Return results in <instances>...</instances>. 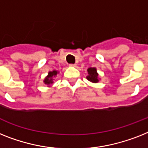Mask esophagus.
Wrapping results in <instances>:
<instances>
[{
	"instance_id": "esophagus-1",
	"label": "esophagus",
	"mask_w": 148,
	"mask_h": 148,
	"mask_svg": "<svg viewBox=\"0 0 148 148\" xmlns=\"http://www.w3.org/2000/svg\"><path fill=\"white\" fill-rule=\"evenodd\" d=\"M69 66H76V64H73V63H71V64H69Z\"/></svg>"
}]
</instances>
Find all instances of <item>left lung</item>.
<instances>
[{
  "mask_svg": "<svg viewBox=\"0 0 148 148\" xmlns=\"http://www.w3.org/2000/svg\"><path fill=\"white\" fill-rule=\"evenodd\" d=\"M88 75L87 76V79L89 80L91 82H98V74L97 73V70L95 68H89L88 69Z\"/></svg>",
  "mask_w": 148,
  "mask_h": 148,
  "instance_id": "8db88e82",
  "label": "left lung"
}]
</instances>
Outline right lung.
I'll list each match as a JSON object with an SVG mask.
<instances>
[{
    "mask_svg": "<svg viewBox=\"0 0 148 148\" xmlns=\"http://www.w3.org/2000/svg\"><path fill=\"white\" fill-rule=\"evenodd\" d=\"M57 72L55 71V70H54V71H53V72H50V73H48V75H47V76L45 78L44 82H45V84H47V85H49V84H52V83L53 82V77L57 75Z\"/></svg>",
    "mask_w": 148,
    "mask_h": 148,
    "instance_id": "right-lung-1",
    "label": "right lung"
}]
</instances>
